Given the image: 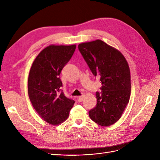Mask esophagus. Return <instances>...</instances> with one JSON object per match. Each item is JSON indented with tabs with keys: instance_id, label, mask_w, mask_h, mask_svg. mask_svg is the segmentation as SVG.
<instances>
[{
	"instance_id": "esophagus-1",
	"label": "esophagus",
	"mask_w": 160,
	"mask_h": 160,
	"mask_svg": "<svg viewBox=\"0 0 160 160\" xmlns=\"http://www.w3.org/2000/svg\"><path fill=\"white\" fill-rule=\"evenodd\" d=\"M83 95H81V96H79V97H78V98H77V99H78V101L79 102H81L82 101H83Z\"/></svg>"
}]
</instances>
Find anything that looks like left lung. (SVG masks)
Masks as SVG:
<instances>
[{
	"mask_svg": "<svg viewBox=\"0 0 160 160\" xmlns=\"http://www.w3.org/2000/svg\"><path fill=\"white\" fill-rule=\"evenodd\" d=\"M79 50L95 77L100 79L101 93H96L97 105L89 111L90 118L108 127L121 118L131 95L128 62L119 50L98 39L82 42Z\"/></svg>",
	"mask_w": 160,
	"mask_h": 160,
	"instance_id": "8db88e82",
	"label": "left lung"
}]
</instances>
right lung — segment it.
Masks as SVG:
<instances>
[{
  "mask_svg": "<svg viewBox=\"0 0 160 160\" xmlns=\"http://www.w3.org/2000/svg\"><path fill=\"white\" fill-rule=\"evenodd\" d=\"M75 49L76 45H51L40 52L31 67L28 97L38 115L52 125L63 123L75 103L61 91L60 73Z\"/></svg>",
  "mask_w": 160,
  "mask_h": 160,
  "instance_id": "obj_1",
  "label": "right lung"
}]
</instances>
